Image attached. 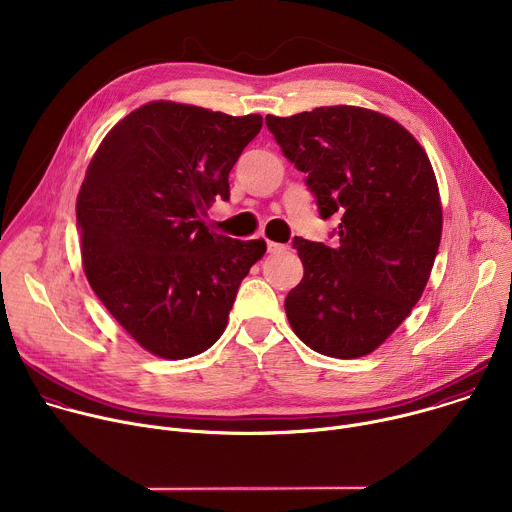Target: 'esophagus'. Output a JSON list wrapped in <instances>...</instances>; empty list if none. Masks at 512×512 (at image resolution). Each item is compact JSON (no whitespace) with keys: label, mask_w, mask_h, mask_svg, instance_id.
I'll list each match as a JSON object with an SVG mask.
<instances>
[{"label":"esophagus","mask_w":512,"mask_h":512,"mask_svg":"<svg viewBox=\"0 0 512 512\" xmlns=\"http://www.w3.org/2000/svg\"><path fill=\"white\" fill-rule=\"evenodd\" d=\"M287 247L285 245H281V243H273V241H267V251L269 253H273V255H277V253H283Z\"/></svg>","instance_id":"obj_1"}]
</instances>
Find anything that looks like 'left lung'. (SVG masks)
<instances>
[{"label": "left lung", "instance_id": "left-lung-1", "mask_svg": "<svg viewBox=\"0 0 512 512\" xmlns=\"http://www.w3.org/2000/svg\"><path fill=\"white\" fill-rule=\"evenodd\" d=\"M265 123L308 176L320 216L340 218L334 245L294 239L304 277L285 298L287 320L320 354H369L419 302L440 247L442 202L429 158L405 127L362 107L267 115Z\"/></svg>", "mask_w": 512, "mask_h": 512}]
</instances>
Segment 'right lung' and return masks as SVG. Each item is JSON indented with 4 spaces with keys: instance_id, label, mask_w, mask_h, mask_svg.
I'll return each mask as SVG.
<instances>
[{
    "instance_id": "right-lung-1",
    "label": "right lung",
    "mask_w": 512,
    "mask_h": 512,
    "mask_svg": "<svg viewBox=\"0 0 512 512\" xmlns=\"http://www.w3.org/2000/svg\"><path fill=\"white\" fill-rule=\"evenodd\" d=\"M261 125V115L154 101L121 119L89 164L77 198L85 275L156 356L188 358L221 338L267 249L204 221L216 196L229 200V172Z\"/></svg>"
}]
</instances>
